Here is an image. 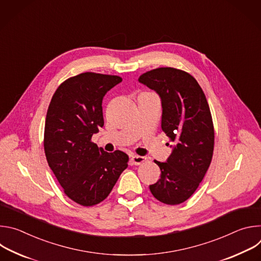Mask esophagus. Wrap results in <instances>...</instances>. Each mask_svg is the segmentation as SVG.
<instances>
[{"label": "esophagus", "mask_w": 261, "mask_h": 261, "mask_svg": "<svg viewBox=\"0 0 261 261\" xmlns=\"http://www.w3.org/2000/svg\"><path fill=\"white\" fill-rule=\"evenodd\" d=\"M131 161L134 165H139V164H141L145 161V158L141 157V156H138V155H132L131 156Z\"/></svg>", "instance_id": "esophagus-1"}]
</instances>
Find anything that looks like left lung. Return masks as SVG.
Masks as SVG:
<instances>
[{
  "mask_svg": "<svg viewBox=\"0 0 261 261\" xmlns=\"http://www.w3.org/2000/svg\"><path fill=\"white\" fill-rule=\"evenodd\" d=\"M138 82L159 95L161 128L173 142L166 162L155 160L161 175L150 190L163 203L179 204L196 191L213 157L215 133L205 95L189 73L170 67L147 71Z\"/></svg>",
  "mask_w": 261,
  "mask_h": 261,
  "instance_id": "left-lung-1",
  "label": "left lung"
}]
</instances>
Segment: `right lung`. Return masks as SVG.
Returning <instances> with one entry per match:
<instances>
[{
    "mask_svg": "<svg viewBox=\"0 0 261 261\" xmlns=\"http://www.w3.org/2000/svg\"><path fill=\"white\" fill-rule=\"evenodd\" d=\"M117 75L86 72L65 81L49 103L44 151L65 194L84 206L103 201L128 167V155L107 153L91 141L103 127L102 100L120 84Z\"/></svg>",
    "mask_w": 261,
    "mask_h": 261,
    "instance_id": "obj_1",
    "label": "right lung"
}]
</instances>
